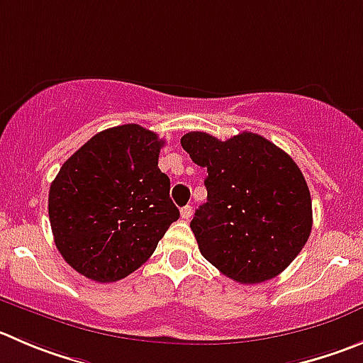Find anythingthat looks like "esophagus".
I'll return each mask as SVG.
<instances>
[{"label":"esophagus","instance_id":"esophagus-1","mask_svg":"<svg viewBox=\"0 0 363 363\" xmlns=\"http://www.w3.org/2000/svg\"><path fill=\"white\" fill-rule=\"evenodd\" d=\"M179 213H182V219H191L192 217V206L191 205H187V206H184V208L179 210Z\"/></svg>","mask_w":363,"mask_h":363}]
</instances>
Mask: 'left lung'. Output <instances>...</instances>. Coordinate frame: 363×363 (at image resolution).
I'll return each instance as SVG.
<instances>
[{
	"mask_svg": "<svg viewBox=\"0 0 363 363\" xmlns=\"http://www.w3.org/2000/svg\"><path fill=\"white\" fill-rule=\"evenodd\" d=\"M182 146L208 172L206 203L191 220L203 257L246 285L287 269L312 231V199L298 164L250 132L228 140L191 132Z\"/></svg>",
	"mask_w": 363,
	"mask_h": 363,
	"instance_id": "1",
	"label": "left lung"
}]
</instances>
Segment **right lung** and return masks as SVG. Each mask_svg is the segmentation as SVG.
Returning a JSON list of instances; mask_svg holds the SVG:
<instances>
[{"label":"right lung","instance_id":"obj_1","mask_svg":"<svg viewBox=\"0 0 363 363\" xmlns=\"http://www.w3.org/2000/svg\"><path fill=\"white\" fill-rule=\"evenodd\" d=\"M164 140L139 124L96 133L64 162L48 212L64 260L85 278L117 281L157 250L179 210L158 169Z\"/></svg>","mask_w":363,"mask_h":363}]
</instances>
